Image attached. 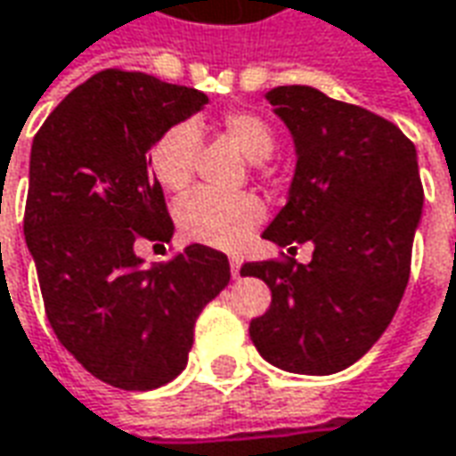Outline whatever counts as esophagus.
<instances>
[{
  "mask_svg": "<svg viewBox=\"0 0 456 456\" xmlns=\"http://www.w3.org/2000/svg\"><path fill=\"white\" fill-rule=\"evenodd\" d=\"M229 266H232V276H234V279H239V269H241V261H239L237 256H232V259H229Z\"/></svg>",
  "mask_w": 456,
  "mask_h": 456,
  "instance_id": "esophagus-1",
  "label": "esophagus"
}]
</instances>
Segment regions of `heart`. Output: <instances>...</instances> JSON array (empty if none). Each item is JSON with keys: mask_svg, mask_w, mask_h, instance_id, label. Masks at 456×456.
<instances>
[{"mask_svg": "<svg viewBox=\"0 0 456 456\" xmlns=\"http://www.w3.org/2000/svg\"><path fill=\"white\" fill-rule=\"evenodd\" d=\"M222 130L239 152L251 162L272 158L273 130L266 120L254 113H227L222 118ZM197 152V128L192 123H177L155 140L151 151V173L167 192H183L192 183ZM264 217V207L249 192L222 195L212 190H195L177 205V227L184 237L215 247V249H237L251 229Z\"/></svg>", "mask_w": 456, "mask_h": 456, "instance_id": "b5f03b06", "label": "heart"}]
</instances>
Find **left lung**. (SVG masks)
<instances>
[{"label":"left lung","mask_w":456,"mask_h":456,"mask_svg":"<svg viewBox=\"0 0 456 456\" xmlns=\"http://www.w3.org/2000/svg\"><path fill=\"white\" fill-rule=\"evenodd\" d=\"M266 101L294 138L296 173L261 237L289 251L311 241L314 256L241 266L272 289L249 336L281 370L330 375L372 348L405 294L425 202L417 151L390 120L311 86H279Z\"/></svg>","instance_id":"8db88e82"}]
</instances>
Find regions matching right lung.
<instances>
[{
    "instance_id": "add662e5",
    "label": "right lung",
    "mask_w": 456,
    "mask_h": 456,
    "mask_svg": "<svg viewBox=\"0 0 456 456\" xmlns=\"http://www.w3.org/2000/svg\"><path fill=\"white\" fill-rule=\"evenodd\" d=\"M209 103L202 91L108 69L73 88L34 135L24 237L49 323L86 370L152 390L187 365L195 321L229 283L227 254L190 244L145 269L140 237L175 224L148 152Z\"/></svg>"
}]
</instances>
